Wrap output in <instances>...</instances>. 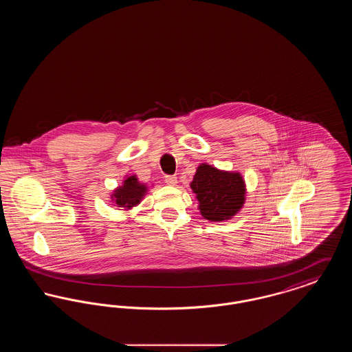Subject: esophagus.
<instances>
[{
	"label": "esophagus",
	"mask_w": 352,
	"mask_h": 352,
	"mask_svg": "<svg viewBox=\"0 0 352 352\" xmlns=\"http://www.w3.org/2000/svg\"><path fill=\"white\" fill-rule=\"evenodd\" d=\"M165 182L168 186H175L177 184V177H174V175H166L165 177Z\"/></svg>",
	"instance_id": "obj_1"
}]
</instances>
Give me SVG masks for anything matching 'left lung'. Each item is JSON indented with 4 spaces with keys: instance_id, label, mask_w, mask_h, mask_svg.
Returning a JSON list of instances; mask_svg holds the SVG:
<instances>
[{
    "instance_id": "left-lung-1",
    "label": "left lung",
    "mask_w": 352,
    "mask_h": 352,
    "mask_svg": "<svg viewBox=\"0 0 352 352\" xmlns=\"http://www.w3.org/2000/svg\"><path fill=\"white\" fill-rule=\"evenodd\" d=\"M190 187L198 201L201 217L210 221L234 218L245 203L247 186L237 171H226L201 164Z\"/></svg>"
}]
</instances>
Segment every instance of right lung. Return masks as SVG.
<instances>
[{
	"label": "right lung",
	"instance_id": "right-lung-1",
	"mask_svg": "<svg viewBox=\"0 0 352 352\" xmlns=\"http://www.w3.org/2000/svg\"><path fill=\"white\" fill-rule=\"evenodd\" d=\"M148 191L149 187L146 184L140 182L137 175H125L122 184L118 186L111 194V199L115 203L113 206L129 211L141 203Z\"/></svg>",
	"mask_w": 352,
	"mask_h": 352
}]
</instances>
